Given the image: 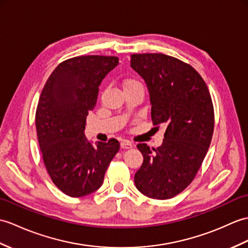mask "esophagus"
I'll return each mask as SVG.
<instances>
[{
	"mask_svg": "<svg viewBox=\"0 0 248 248\" xmlns=\"http://www.w3.org/2000/svg\"><path fill=\"white\" fill-rule=\"evenodd\" d=\"M120 147H122L123 149H131L132 147H133V143L128 141V140H123L122 142H120Z\"/></svg>",
	"mask_w": 248,
	"mask_h": 248,
	"instance_id": "1",
	"label": "esophagus"
}]
</instances>
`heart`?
Here are the masks:
<instances>
[{"label":"heart","instance_id":"1","mask_svg":"<svg viewBox=\"0 0 248 248\" xmlns=\"http://www.w3.org/2000/svg\"><path fill=\"white\" fill-rule=\"evenodd\" d=\"M130 85H140V83L135 81V80H126V81L124 82V86H130Z\"/></svg>","mask_w":248,"mask_h":248}]
</instances>
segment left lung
<instances>
[{
	"instance_id": "1",
	"label": "left lung",
	"mask_w": 248,
	"mask_h": 248,
	"mask_svg": "<svg viewBox=\"0 0 248 248\" xmlns=\"http://www.w3.org/2000/svg\"><path fill=\"white\" fill-rule=\"evenodd\" d=\"M130 65L147 85L153 124L166 125L162 146L137 145L143 162L135 186L151 199H171L192 182L210 146L215 114L209 91L192 66L173 57L134 54Z\"/></svg>"
}]
</instances>
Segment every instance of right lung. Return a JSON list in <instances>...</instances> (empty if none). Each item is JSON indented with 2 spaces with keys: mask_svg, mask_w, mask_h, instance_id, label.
<instances>
[{
  "mask_svg": "<svg viewBox=\"0 0 248 248\" xmlns=\"http://www.w3.org/2000/svg\"><path fill=\"white\" fill-rule=\"evenodd\" d=\"M117 57L81 56L63 61L46 81L39 98L36 128L44 165L63 193L72 198L99 189L119 142L93 143L84 135L99 85L116 67Z\"/></svg>",
  "mask_w": 248,
  "mask_h": 248,
  "instance_id": "right-lung-1",
  "label": "right lung"
}]
</instances>
